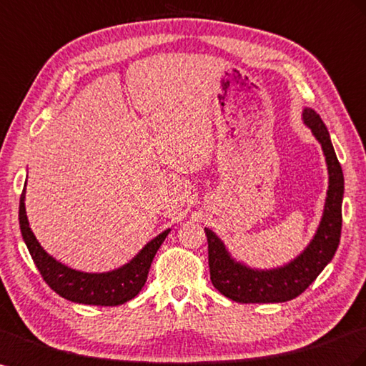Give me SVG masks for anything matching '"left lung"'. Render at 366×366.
Returning a JSON list of instances; mask_svg holds the SVG:
<instances>
[{"label": "left lung", "mask_w": 366, "mask_h": 366, "mask_svg": "<svg viewBox=\"0 0 366 366\" xmlns=\"http://www.w3.org/2000/svg\"><path fill=\"white\" fill-rule=\"evenodd\" d=\"M303 123L322 146L328 166V191L317 231L305 251L280 268L252 269L234 260L224 243L204 228L211 282L224 297L237 303H282L300 295L317 279L337 251L342 231L343 172L334 152L327 126L312 109H303Z\"/></svg>", "instance_id": "1"}]
</instances>
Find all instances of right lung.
<instances>
[{
    "mask_svg": "<svg viewBox=\"0 0 366 366\" xmlns=\"http://www.w3.org/2000/svg\"><path fill=\"white\" fill-rule=\"evenodd\" d=\"M24 199L26 187L19 199V229H21L23 240L32 255L34 263L44 282L58 295L75 303L117 306L134 299L146 283L157 251L164 242L166 235L171 232V229H166L157 235L122 268L109 272H81L55 260L41 248L29 226Z\"/></svg>",
    "mask_w": 366,
    "mask_h": 366,
    "instance_id": "right-lung-1",
    "label": "right lung"
}]
</instances>
